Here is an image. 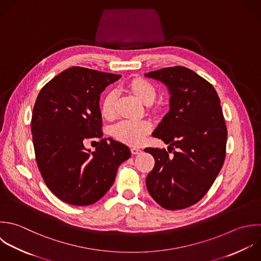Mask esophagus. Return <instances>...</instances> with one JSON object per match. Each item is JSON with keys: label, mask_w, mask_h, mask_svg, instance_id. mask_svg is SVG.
<instances>
[{"label": "esophagus", "mask_w": 261, "mask_h": 261, "mask_svg": "<svg viewBox=\"0 0 261 261\" xmlns=\"http://www.w3.org/2000/svg\"><path fill=\"white\" fill-rule=\"evenodd\" d=\"M141 151H142V150H141L140 148H138V147H132V148H131V153H132V154H135V155L141 153Z\"/></svg>", "instance_id": "obj_1"}]
</instances>
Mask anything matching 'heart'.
<instances>
[{
	"instance_id": "heart-1",
	"label": "heart",
	"mask_w": 261,
	"mask_h": 261,
	"mask_svg": "<svg viewBox=\"0 0 261 261\" xmlns=\"http://www.w3.org/2000/svg\"><path fill=\"white\" fill-rule=\"evenodd\" d=\"M129 88L145 105L153 102L156 96V89L152 83L142 78H135L129 82ZM101 114L107 119L116 116V93L109 92L101 105ZM151 130V124L145 120H123L117 123L113 129V135L118 140L138 145L142 143Z\"/></svg>"
}]
</instances>
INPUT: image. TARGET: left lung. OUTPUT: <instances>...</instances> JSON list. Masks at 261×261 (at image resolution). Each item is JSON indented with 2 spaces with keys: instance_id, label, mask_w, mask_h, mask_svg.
<instances>
[{
  "instance_id": "1",
  "label": "left lung",
  "mask_w": 261,
  "mask_h": 261,
  "mask_svg": "<svg viewBox=\"0 0 261 261\" xmlns=\"http://www.w3.org/2000/svg\"><path fill=\"white\" fill-rule=\"evenodd\" d=\"M144 75L163 82L171 95L169 113L152 136L169 144V152L176 149L172 155L166 149H144L155 161L146 187L164 208L183 210L206 194L224 165L228 133L221 101L214 86L186 67Z\"/></svg>"
}]
</instances>
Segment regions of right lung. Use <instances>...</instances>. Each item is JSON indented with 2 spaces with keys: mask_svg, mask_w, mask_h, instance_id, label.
<instances>
[{
  "mask_svg": "<svg viewBox=\"0 0 261 261\" xmlns=\"http://www.w3.org/2000/svg\"><path fill=\"white\" fill-rule=\"evenodd\" d=\"M121 75L69 68L47 82L33 107L31 133L36 163L47 188L62 201L85 206L113 185L119 166L131 156L127 145L101 139L91 151L89 138H101L100 93Z\"/></svg>",
  "mask_w": 261,
  "mask_h": 261,
  "instance_id": "add662e5",
  "label": "right lung"
}]
</instances>
